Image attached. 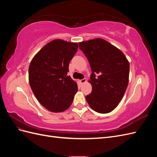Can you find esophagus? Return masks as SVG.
<instances>
[{"label":"esophagus","instance_id":"34e87169","mask_svg":"<svg viewBox=\"0 0 157 157\" xmlns=\"http://www.w3.org/2000/svg\"><path fill=\"white\" fill-rule=\"evenodd\" d=\"M86 82V78H84V79H82V80H80V84H84Z\"/></svg>","mask_w":157,"mask_h":157}]
</instances>
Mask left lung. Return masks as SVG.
<instances>
[{"label": "left lung", "instance_id": "left-lung-1", "mask_svg": "<svg viewBox=\"0 0 157 157\" xmlns=\"http://www.w3.org/2000/svg\"><path fill=\"white\" fill-rule=\"evenodd\" d=\"M87 58L92 75V91L86 96L93 110L109 113L124 96L129 81V61L124 53L107 40L97 38L78 43Z\"/></svg>", "mask_w": 157, "mask_h": 157}]
</instances>
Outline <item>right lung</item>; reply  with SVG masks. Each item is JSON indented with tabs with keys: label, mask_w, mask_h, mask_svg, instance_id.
<instances>
[{
	"label": "right lung",
	"mask_w": 157,
	"mask_h": 157,
	"mask_svg": "<svg viewBox=\"0 0 157 157\" xmlns=\"http://www.w3.org/2000/svg\"><path fill=\"white\" fill-rule=\"evenodd\" d=\"M77 42L61 39L49 42L37 52L29 67V81L37 100L48 111L63 112L78 91L77 82L67 75Z\"/></svg>",
	"instance_id": "right-lung-1"
}]
</instances>
